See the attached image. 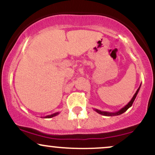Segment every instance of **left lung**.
Returning a JSON list of instances; mask_svg holds the SVG:
<instances>
[{
    "label": "left lung",
    "mask_w": 155,
    "mask_h": 155,
    "mask_svg": "<svg viewBox=\"0 0 155 155\" xmlns=\"http://www.w3.org/2000/svg\"><path fill=\"white\" fill-rule=\"evenodd\" d=\"M140 85H141V84H140ZM140 85L139 86V87H138V90H137V91L136 92V93H135V95H133V97H132V99H131L130 101L125 106H124L123 108H121L120 110H119V111H117L116 112H108V111H101V110H98V109H96V108H94V110L97 112V113L100 114L101 115H104V116H108V117H113V116H118V115H120L122 114H123L124 112H125L127 111V109L130 107H131L132 106V105L133 104V102H134L135 99H136L137 95H138V91H139L140 90Z\"/></svg>",
    "instance_id": "obj_1"
}]
</instances>
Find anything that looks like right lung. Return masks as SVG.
I'll use <instances>...</instances> for the list:
<instances>
[{"mask_svg":"<svg viewBox=\"0 0 155 155\" xmlns=\"http://www.w3.org/2000/svg\"><path fill=\"white\" fill-rule=\"evenodd\" d=\"M59 113H60V112H56V113H54V114H50V115H47V116L44 117V118H51V117H55V116H57V115H58V114H59Z\"/></svg>","mask_w":155,"mask_h":155,"instance_id":"right-lung-1","label":"right lung"}]
</instances>
